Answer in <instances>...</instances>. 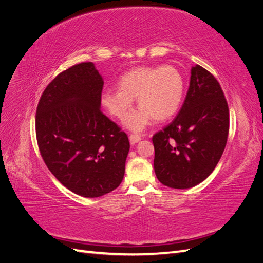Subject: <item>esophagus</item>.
I'll list each match as a JSON object with an SVG mask.
<instances>
[{"mask_svg":"<svg viewBox=\"0 0 263 263\" xmlns=\"http://www.w3.org/2000/svg\"><path fill=\"white\" fill-rule=\"evenodd\" d=\"M129 140H130V144L134 145V144H136V142L141 140V136H140V135H137V134H130Z\"/></svg>","mask_w":263,"mask_h":263,"instance_id":"34e87169","label":"esophagus"}]
</instances>
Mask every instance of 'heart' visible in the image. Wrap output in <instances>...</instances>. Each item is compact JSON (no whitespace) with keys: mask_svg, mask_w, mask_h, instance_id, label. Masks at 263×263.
<instances>
[{"mask_svg":"<svg viewBox=\"0 0 263 263\" xmlns=\"http://www.w3.org/2000/svg\"><path fill=\"white\" fill-rule=\"evenodd\" d=\"M184 94V79L173 66L138 67L118 80V90H105L101 102L110 115L123 119L137 99L140 108L126 117L127 128L139 132L155 119L162 122L178 112Z\"/></svg>","mask_w":263,"mask_h":263,"instance_id":"obj_1","label":"heart"}]
</instances>
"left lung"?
<instances>
[{
  "label": "left lung",
  "mask_w": 263,
  "mask_h": 263,
  "mask_svg": "<svg viewBox=\"0 0 263 263\" xmlns=\"http://www.w3.org/2000/svg\"><path fill=\"white\" fill-rule=\"evenodd\" d=\"M228 132L229 109L220 84L196 65L179 114L153 136L158 180L173 189L197 185L217 165Z\"/></svg>",
  "instance_id": "obj_1"
}]
</instances>
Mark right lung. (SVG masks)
<instances>
[{
	"instance_id": "1",
	"label": "right lung",
	"mask_w": 263,
	"mask_h": 263,
	"mask_svg": "<svg viewBox=\"0 0 263 263\" xmlns=\"http://www.w3.org/2000/svg\"><path fill=\"white\" fill-rule=\"evenodd\" d=\"M104 81L92 62L62 71L47 85L36 110V138L47 168L84 197L115 190L124 178L129 140L102 113Z\"/></svg>"
}]
</instances>
